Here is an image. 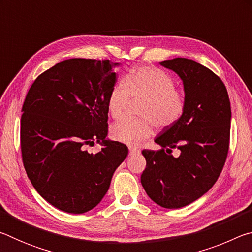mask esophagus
<instances>
[{"label": "esophagus", "mask_w": 252, "mask_h": 252, "mask_svg": "<svg viewBox=\"0 0 252 252\" xmlns=\"http://www.w3.org/2000/svg\"><path fill=\"white\" fill-rule=\"evenodd\" d=\"M139 150L136 148H133V147H129V153L130 155H134V153H138Z\"/></svg>", "instance_id": "34e87169"}]
</instances>
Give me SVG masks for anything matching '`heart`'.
<instances>
[{
	"mask_svg": "<svg viewBox=\"0 0 252 252\" xmlns=\"http://www.w3.org/2000/svg\"><path fill=\"white\" fill-rule=\"evenodd\" d=\"M144 99L141 119H122L111 126V138L129 146H139L150 138L153 125L159 129L172 126L183 117L186 96L169 74L155 66H140L113 85L108 96V111L113 119L125 114L130 99Z\"/></svg>",
	"mask_w": 252,
	"mask_h": 252,
	"instance_id": "b5f03b06",
	"label": "heart"
}]
</instances>
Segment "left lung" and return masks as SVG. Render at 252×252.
<instances>
[{"instance_id":"1","label":"left lung","mask_w":252,"mask_h":252,"mask_svg":"<svg viewBox=\"0 0 252 252\" xmlns=\"http://www.w3.org/2000/svg\"><path fill=\"white\" fill-rule=\"evenodd\" d=\"M160 64L181 78L187 109L156 138L162 149L142 151L147 167L141 183L157 204L178 209L202 197L218 180L229 151L231 108L225 85L208 67L185 58ZM176 147L182 152L178 158L171 155Z\"/></svg>"}]
</instances>
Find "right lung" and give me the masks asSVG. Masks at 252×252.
Masks as SVG:
<instances>
[{"mask_svg": "<svg viewBox=\"0 0 252 252\" xmlns=\"http://www.w3.org/2000/svg\"><path fill=\"white\" fill-rule=\"evenodd\" d=\"M110 60L69 59L34 81L21 117V152L33 187L69 213L94 208L108 192L127 147L106 140L108 96L117 82ZM104 148L93 155L87 145Z\"/></svg>", "mask_w": 252, "mask_h": 252, "instance_id": "add662e5", "label": "right lung"}]
</instances>
